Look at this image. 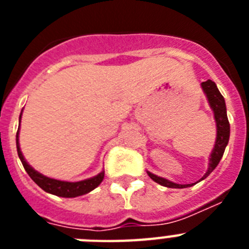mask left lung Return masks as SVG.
Instances as JSON below:
<instances>
[{"label":"left lung","mask_w":249,"mask_h":249,"mask_svg":"<svg viewBox=\"0 0 249 249\" xmlns=\"http://www.w3.org/2000/svg\"><path fill=\"white\" fill-rule=\"evenodd\" d=\"M202 89H203L204 93L207 94V98H208V102H210L211 107H212L213 112H214V118L215 122H217V140H215L214 148H213L212 153H211L210 158V166L207 169L206 175L199 179H204L208 176L211 175L213 169L218 166L219 160H221L222 156L224 153V149L228 143V140H230V122H228L227 118V109H226V103H224V98L221 94V92L218 91L217 86L213 81L208 80L206 82H202ZM149 177L153 179L155 182L160 183V186L168 187V188H186V187H191L195 183L191 184H177L173 183L171 181H167L162 177H157V176L152 175L148 172Z\"/></svg>","instance_id":"1"}]
</instances>
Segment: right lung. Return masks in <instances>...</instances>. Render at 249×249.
Segmentation results:
<instances>
[{"label":"right lung","instance_id":"add662e5","mask_svg":"<svg viewBox=\"0 0 249 249\" xmlns=\"http://www.w3.org/2000/svg\"><path fill=\"white\" fill-rule=\"evenodd\" d=\"M19 121H21V116H19ZM16 144H17V153H18V157L21 160L22 164L25 167L26 172L28 173L32 181L42 188L43 191L48 193H52V195L59 196V197H66V198H72V197H78V196L86 195V193L91 192L92 190H94L96 187L100 186L101 182L103 181V177H105V172H101L100 175L96 176L93 178H89V179H86V181H80V182H65V181H57V179H52V178H48L42 176L41 173H38L37 171H35L30 164L27 163L22 156V152L19 149L18 146V131H17L16 135Z\"/></svg>","mask_w":249,"mask_h":249}]
</instances>
